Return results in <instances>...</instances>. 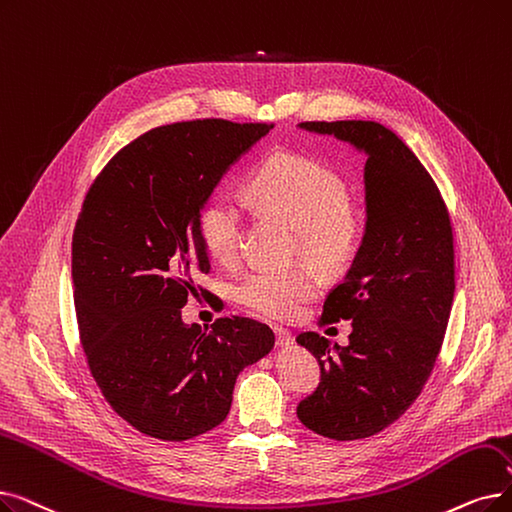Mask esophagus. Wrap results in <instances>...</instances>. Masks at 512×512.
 <instances>
[{
	"label": "esophagus",
	"instance_id": "34e87169",
	"mask_svg": "<svg viewBox=\"0 0 512 512\" xmlns=\"http://www.w3.org/2000/svg\"><path fill=\"white\" fill-rule=\"evenodd\" d=\"M274 335H276V345L278 347H291L293 345V335L288 330H282V328H274Z\"/></svg>",
	"mask_w": 512,
	"mask_h": 512
}]
</instances>
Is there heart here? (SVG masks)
Listing matches in <instances>:
<instances>
[{
  "mask_svg": "<svg viewBox=\"0 0 512 512\" xmlns=\"http://www.w3.org/2000/svg\"><path fill=\"white\" fill-rule=\"evenodd\" d=\"M253 203L297 230V253L322 272H337L362 244L364 221L347 201V186L326 165L295 152H274L249 175ZM207 253L234 265L242 244V211L232 198L217 194L198 215ZM318 278L305 268L255 270L238 288V301L253 314L284 322L299 316L318 293Z\"/></svg>",
  "mask_w": 512,
  "mask_h": 512,
  "instance_id": "heart-1",
  "label": "heart"
}]
</instances>
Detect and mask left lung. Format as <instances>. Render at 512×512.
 I'll list each match as a JSON object with an SVG mask.
<instances>
[{
    "mask_svg": "<svg viewBox=\"0 0 512 512\" xmlns=\"http://www.w3.org/2000/svg\"><path fill=\"white\" fill-rule=\"evenodd\" d=\"M366 154V232L345 280L328 293L322 324L351 320L349 345L318 332L320 385L297 406L303 425L335 441L366 439L402 416L429 381L454 301L450 213L429 171L374 121H305Z\"/></svg>",
    "mask_w": 512,
    "mask_h": 512,
    "instance_id": "1",
    "label": "left lung"
}]
</instances>
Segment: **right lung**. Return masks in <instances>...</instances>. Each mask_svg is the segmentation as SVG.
Instances as JSON below:
<instances>
[{"label": "right lung", "mask_w": 512, "mask_h": 512, "mask_svg": "<svg viewBox=\"0 0 512 512\" xmlns=\"http://www.w3.org/2000/svg\"><path fill=\"white\" fill-rule=\"evenodd\" d=\"M274 125L196 119L121 148L85 194L73 232L79 339L106 402L133 429L186 441L224 422L240 370L274 347L270 326L182 322L211 259L198 215L221 177Z\"/></svg>", "instance_id": "1"}]
</instances>
